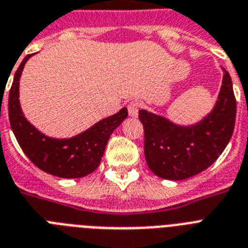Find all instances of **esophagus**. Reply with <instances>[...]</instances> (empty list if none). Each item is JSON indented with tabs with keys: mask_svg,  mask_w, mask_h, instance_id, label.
<instances>
[{
	"mask_svg": "<svg viewBox=\"0 0 248 248\" xmlns=\"http://www.w3.org/2000/svg\"><path fill=\"white\" fill-rule=\"evenodd\" d=\"M139 103L136 102H131L130 104L127 106V109H128V114H130L131 117H138L139 114Z\"/></svg>",
	"mask_w": 248,
	"mask_h": 248,
	"instance_id": "esophagus-1",
	"label": "esophagus"
}]
</instances>
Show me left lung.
Returning a JSON list of instances; mask_svg holds the SVG:
<instances>
[{"label": "left lung", "instance_id": "1", "mask_svg": "<svg viewBox=\"0 0 248 248\" xmlns=\"http://www.w3.org/2000/svg\"><path fill=\"white\" fill-rule=\"evenodd\" d=\"M214 109L199 124L178 126L162 116L139 110L144 126L145 159L154 174L170 181L190 178L219 158L234 130L232 78L225 70Z\"/></svg>", "mask_w": 248, "mask_h": 248}]
</instances>
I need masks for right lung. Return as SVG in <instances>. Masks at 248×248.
<instances>
[{"label": "right lung", "instance_id": "obj_1", "mask_svg": "<svg viewBox=\"0 0 248 248\" xmlns=\"http://www.w3.org/2000/svg\"><path fill=\"white\" fill-rule=\"evenodd\" d=\"M26 56L14 76L9 94V118L16 140L25 155L44 172L61 178H81L98 168L104 149L116 128L127 117V108L99 121L71 139L48 138L24 117L19 102V80Z\"/></svg>", "mask_w": 248, "mask_h": 248}]
</instances>
